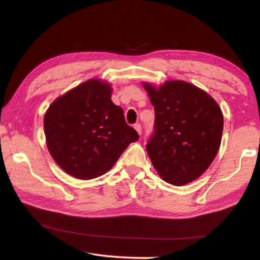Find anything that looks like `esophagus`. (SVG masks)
<instances>
[{"label": "esophagus", "mask_w": 260, "mask_h": 260, "mask_svg": "<svg viewBox=\"0 0 260 260\" xmlns=\"http://www.w3.org/2000/svg\"><path fill=\"white\" fill-rule=\"evenodd\" d=\"M134 128L136 129V132H137V133H139L140 135L142 134V125H141L140 123H137V124H135V125H134Z\"/></svg>", "instance_id": "34e87169"}]
</instances>
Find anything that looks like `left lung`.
<instances>
[{"instance_id": "left-lung-1", "label": "left lung", "mask_w": 260, "mask_h": 260, "mask_svg": "<svg viewBox=\"0 0 260 260\" xmlns=\"http://www.w3.org/2000/svg\"><path fill=\"white\" fill-rule=\"evenodd\" d=\"M154 106V132L146 144L153 167L173 185L198 179L219 151L223 116L206 91L182 80L158 89L143 84Z\"/></svg>"}]
</instances>
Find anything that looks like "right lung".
Returning <instances> with one entry per match:
<instances>
[{"label": "right lung", "mask_w": 260, "mask_h": 260, "mask_svg": "<svg viewBox=\"0 0 260 260\" xmlns=\"http://www.w3.org/2000/svg\"><path fill=\"white\" fill-rule=\"evenodd\" d=\"M112 88L88 80L57 98L45 115L48 150L74 178L90 180L113 168L126 147L140 139L112 102Z\"/></svg>", "instance_id": "obj_1"}]
</instances>
